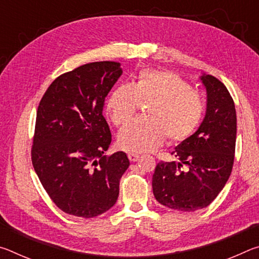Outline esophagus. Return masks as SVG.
Segmentation results:
<instances>
[{
	"label": "esophagus",
	"mask_w": 259,
	"mask_h": 259,
	"mask_svg": "<svg viewBox=\"0 0 259 259\" xmlns=\"http://www.w3.org/2000/svg\"><path fill=\"white\" fill-rule=\"evenodd\" d=\"M128 157L131 162H136L139 159V154H137V153H129Z\"/></svg>",
	"instance_id": "esophagus-1"
}]
</instances>
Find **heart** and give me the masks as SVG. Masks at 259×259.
<instances>
[{"label": "heart", "mask_w": 259, "mask_h": 259, "mask_svg": "<svg viewBox=\"0 0 259 259\" xmlns=\"http://www.w3.org/2000/svg\"><path fill=\"white\" fill-rule=\"evenodd\" d=\"M148 103L147 117L137 119L119 134L122 150L143 153L190 138L202 122L205 104L177 73L144 69L131 84H120L109 94L106 109L112 122L123 126L133 120L139 104Z\"/></svg>", "instance_id": "1"}]
</instances>
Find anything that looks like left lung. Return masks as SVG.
Masks as SVG:
<instances>
[{
    "instance_id": "obj_1",
    "label": "left lung",
    "mask_w": 259,
    "mask_h": 259,
    "mask_svg": "<svg viewBox=\"0 0 259 259\" xmlns=\"http://www.w3.org/2000/svg\"><path fill=\"white\" fill-rule=\"evenodd\" d=\"M207 112L199 129L175 147L178 161L157 163L152 178L156 201L179 211L208 207L232 172L236 140V113L227 88L212 75H202ZM187 165L186 172L182 165Z\"/></svg>"
}]
</instances>
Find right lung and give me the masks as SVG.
<instances>
[{
	"label": "right lung",
	"instance_id": "add662e5",
	"mask_svg": "<svg viewBox=\"0 0 259 259\" xmlns=\"http://www.w3.org/2000/svg\"><path fill=\"white\" fill-rule=\"evenodd\" d=\"M121 74L115 61L82 65L57 77L38 104L32 163L48 195L68 214L99 216L119 196L130 162L124 152L104 155L112 135L103 109Z\"/></svg>",
	"mask_w": 259,
	"mask_h": 259
}]
</instances>
